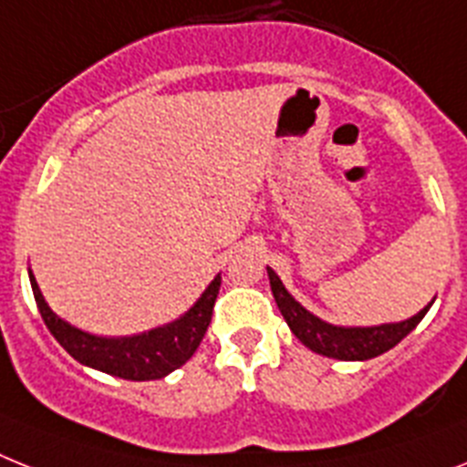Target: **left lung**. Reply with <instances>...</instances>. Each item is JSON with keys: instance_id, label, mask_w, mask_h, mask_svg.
<instances>
[{"instance_id": "8db88e82", "label": "left lung", "mask_w": 467, "mask_h": 467, "mask_svg": "<svg viewBox=\"0 0 467 467\" xmlns=\"http://www.w3.org/2000/svg\"><path fill=\"white\" fill-rule=\"evenodd\" d=\"M267 275L276 306H279L281 315H284L286 325L296 334V338L310 350L319 353V356L337 358V360H369V358L387 353L389 348H394L400 338H406L420 325V319L425 317L427 310L434 303L432 300L418 315H413L410 319H403V322H394V325L337 327L325 322V319L315 317L312 312L300 306L298 300L284 288L281 279L275 275V269L267 267Z\"/></svg>"}]
</instances>
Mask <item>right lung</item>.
<instances>
[{
	"instance_id": "right-lung-1",
	"label": "right lung",
	"mask_w": 467,
	"mask_h": 467,
	"mask_svg": "<svg viewBox=\"0 0 467 467\" xmlns=\"http://www.w3.org/2000/svg\"><path fill=\"white\" fill-rule=\"evenodd\" d=\"M28 276L35 303H37V310H40L45 325L52 331V337L67 348L68 356L88 365V368L130 381L161 379L173 369H179L186 360H191V356L198 350L200 341L205 337L207 327H210L212 307H214L219 286H222V276L217 275L205 288V294L200 296L198 303L186 315H181L179 319H173L169 325L142 331L136 337L107 338L76 329L68 322H64L59 315H54L42 298L40 286H37L30 269Z\"/></svg>"
}]
</instances>
